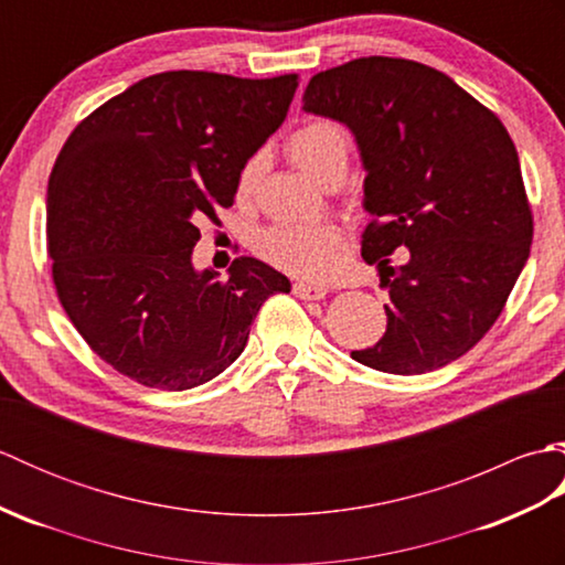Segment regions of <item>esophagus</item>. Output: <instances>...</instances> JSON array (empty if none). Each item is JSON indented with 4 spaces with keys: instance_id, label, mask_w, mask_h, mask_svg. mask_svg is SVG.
Here are the masks:
<instances>
[{
    "instance_id": "1",
    "label": "esophagus",
    "mask_w": 565,
    "mask_h": 565,
    "mask_svg": "<svg viewBox=\"0 0 565 565\" xmlns=\"http://www.w3.org/2000/svg\"><path fill=\"white\" fill-rule=\"evenodd\" d=\"M294 294L298 298H306V301H318V298H322V296L328 294V286L310 284V281H296L294 284Z\"/></svg>"
}]
</instances>
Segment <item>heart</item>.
Masks as SVG:
<instances>
[{"mask_svg": "<svg viewBox=\"0 0 565 565\" xmlns=\"http://www.w3.org/2000/svg\"><path fill=\"white\" fill-rule=\"evenodd\" d=\"M350 136L330 118H313L296 128L286 152L298 170L318 184L332 174L347 172L350 162ZM262 172V154L249 158L237 177V194L247 196L255 189ZM342 245V233L332 223L313 225H274L257 235V252L276 267L301 276H326L334 264V252Z\"/></svg>", "mask_w": 565, "mask_h": 565, "instance_id": "b5f03b06", "label": "heart"}]
</instances>
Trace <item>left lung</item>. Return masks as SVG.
<instances>
[{
	"mask_svg": "<svg viewBox=\"0 0 565 565\" xmlns=\"http://www.w3.org/2000/svg\"><path fill=\"white\" fill-rule=\"evenodd\" d=\"M303 111L350 128L366 170L362 257L391 303L383 338L352 359L401 376L447 366L493 328L530 257L508 128L444 72L383 55L318 72ZM398 246L408 262L391 268Z\"/></svg>",
	"mask_w": 565,
	"mask_h": 565,
	"instance_id": "1",
	"label": "left lung"
}]
</instances>
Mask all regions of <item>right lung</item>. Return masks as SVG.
Instances as JSON below:
<instances>
[{"instance_id":"add662e5","label":"right lung","mask_w":565,"mask_h":565,"mask_svg":"<svg viewBox=\"0 0 565 565\" xmlns=\"http://www.w3.org/2000/svg\"><path fill=\"white\" fill-rule=\"evenodd\" d=\"M298 75L160 72L72 130L47 179V255L67 318L118 374L186 391L243 354L291 281L255 257L196 271L199 221L233 206L237 177L284 124Z\"/></svg>"}]
</instances>
